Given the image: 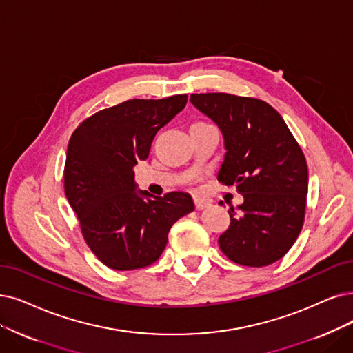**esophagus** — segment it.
<instances>
[{
	"mask_svg": "<svg viewBox=\"0 0 353 353\" xmlns=\"http://www.w3.org/2000/svg\"><path fill=\"white\" fill-rule=\"evenodd\" d=\"M194 204H195L196 210H203V208L210 205L208 200H205V199H203V196H199V195L194 196Z\"/></svg>",
	"mask_w": 353,
	"mask_h": 353,
	"instance_id": "esophagus-1",
	"label": "esophagus"
}]
</instances>
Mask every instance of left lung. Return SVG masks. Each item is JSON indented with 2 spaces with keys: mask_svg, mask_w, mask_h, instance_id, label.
Instances as JSON below:
<instances>
[{
  "mask_svg": "<svg viewBox=\"0 0 353 353\" xmlns=\"http://www.w3.org/2000/svg\"><path fill=\"white\" fill-rule=\"evenodd\" d=\"M190 101L224 137L217 179L236 185L243 203L230 205V225L219 237L234 263L261 268L283 258L303 229L308 190L304 153L279 112L250 97L191 94Z\"/></svg>",
  "mask_w": 353,
  "mask_h": 353,
  "instance_id": "left-lung-1",
  "label": "left lung"
}]
</instances>
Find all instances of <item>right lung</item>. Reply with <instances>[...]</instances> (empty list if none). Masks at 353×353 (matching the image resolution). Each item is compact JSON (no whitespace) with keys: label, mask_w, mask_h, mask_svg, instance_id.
Segmentation results:
<instances>
[{"label":"right lung","mask_w":353,"mask_h":353,"mask_svg":"<svg viewBox=\"0 0 353 353\" xmlns=\"http://www.w3.org/2000/svg\"><path fill=\"white\" fill-rule=\"evenodd\" d=\"M187 98L124 101L83 120L69 139L66 199L87 245L111 270L132 271L157 262L172 224L195 208L187 192L152 196L136 191L133 171Z\"/></svg>","instance_id":"1"}]
</instances>
